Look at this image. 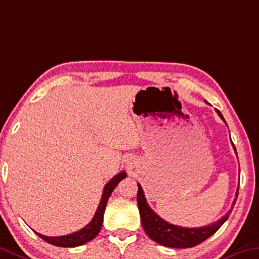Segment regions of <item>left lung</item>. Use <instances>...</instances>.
Returning <instances> with one entry per match:
<instances>
[{
	"instance_id": "left-lung-1",
	"label": "left lung",
	"mask_w": 259,
	"mask_h": 259,
	"mask_svg": "<svg viewBox=\"0 0 259 259\" xmlns=\"http://www.w3.org/2000/svg\"><path fill=\"white\" fill-rule=\"evenodd\" d=\"M219 116L221 117L225 123V118L218 109H215ZM233 144V143H232ZM234 151L236 152L235 145L233 144ZM138 184V192H137V203L139 208V214H141V221L142 226L144 228L145 233L151 240L157 242V243L165 245V247L169 248H192L195 245L202 243L205 240H207L208 237L212 236L218 229L224 225L226 220L228 219L229 214H231L232 210L227 212V214L224 215L223 218L219 219L215 223L211 225L204 226V227L198 228H187V227H180V226L171 225L167 221L163 220L162 218L155 213L150 205L147 204L145 199L144 191L141 187V184ZM239 195V188H237L235 197L237 198ZM236 198L234 199L233 206L235 205ZM232 206V208H233Z\"/></svg>"
}]
</instances>
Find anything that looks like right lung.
<instances>
[{"label":"right lung","mask_w":259,"mask_h":259,"mask_svg":"<svg viewBox=\"0 0 259 259\" xmlns=\"http://www.w3.org/2000/svg\"><path fill=\"white\" fill-rule=\"evenodd\" d=\"M126 173L125 171H121L117 175H115L114 178L110 180V181L106 184L104 188V192H102V197L100 199L99 206L97 208L96 214H94L93 219L90 221V224L85 226L84 228H81L80 231L69 234V235H63V236H45L42 234L36 233L35 234L39 237H41L44 241L48 242L53 245H56V247H63V248H72V247H78V245L88 243L89 241L93 240L98 234H99L102 223H104V213L106 205H107L109 196L112 195V192L118 182L122 181L123 179H125Z\"/></svg>","instance_id":"obj_1"}]
</instances>
